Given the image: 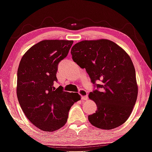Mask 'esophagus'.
<instances>
[{
	"mask_svg": "<svg viewBox=\"0 0 152 152\" xmlns=\"http://www.w3.org/2000/svg\"><path fill=\"white\" fill-rule=\"evenodd\" d=\"M79 94L80 95L81 97H82V99L83 100H87L88 99V94H87V92L84 89H80L79 91Z\"/></svg>",
	"mask_w": 152,
	"mask_h": 152,
	"instance_id": "obj_1",
	"label": "esophagus"
}]
</instances>
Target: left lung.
Returning a JSON list of instances; mask_svg holds the SVG:
<instances>
[{
	"instance_id": "8db88e82",
	"label": "left lung",
	"mask_w": 152,
	"mask_h": 152,
	"mask_svg": "<svg viewBox=\"0 0 152 152\" xmlns=\"http://www.w3.org/2000/svg\"><path fill=\"white\" fill-rule=\"evenodd\" d=\"M72 59L85 68L99 90L89 95L98 110L88 117L93 126L112 130L129 118L138 96L135 69L130 56L112 41L83 40L72 48Z\"/></svg>"
}]
</instances>
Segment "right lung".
Returning <instances> with one entry per match:
<instances>
[{
	"label": "right lung",
	"instance_id": "right-lung-1",
	"mask_svg": "<svg viewBox=\"0 0 152 152\" xmlns=\"http://www.w3.org/2000/svg\"><path fill=\"white\" fill-rule=\"evenodd\" d=\"M73 41L42 40L30 48L20 60L17 97L27 119L40 130L53 132L67 122L71 106L80 99L78 93L63 91L57 81L58 63L69 53Z\"/></svg>",
	"mask_w": 152,
	"mask_h": 152
}]
</instances>
